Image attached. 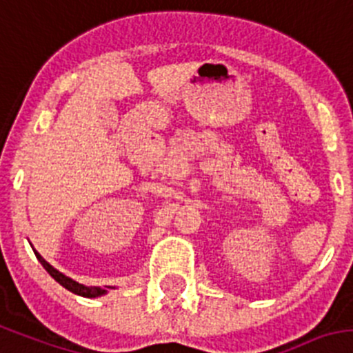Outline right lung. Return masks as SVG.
Instances as JSON below:
<instances>
[{"label": "right lung", "instance_id": "obj_1", "mask_svg": "<svg viewBox=\"0 0 353 353\" xmlns=\"http://www.w3.org/2000/svg\"><path fill=\"white\" fill-rule=\"evenodd\" d=\"M34 255H37V259L41 263V266L47 270V273L50 274V276L54 278L57 283H61L64 289L70 290V292L77 294V296H82V297H99V296H103V294H106V290L101 289V287H85V285H82V283L75 282V280H71L70 276H66V274H63L61 271H57L54 266H50V264H48L37 250H34Z\"/></svg>", "mask_w": 353, "mask_h": 353}]
</instances>
